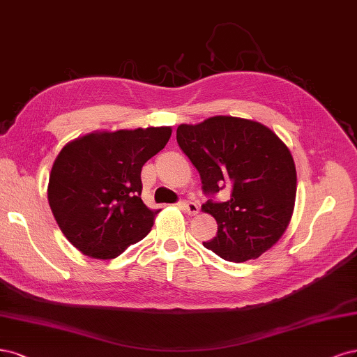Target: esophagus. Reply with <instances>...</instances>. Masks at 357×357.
<instances>
[{
    "instance_id": "esophagus-1",
    "label": "esophagus",
    "mask_w": 357,
    "mask_h": 357,
    "mask_svg": "<svg viewBox=\"0 0 357 357\" xmlns=\"http://www.w3.org/2000/svg\"><path fill=\"white\" fill-rule=\"evenodd\" d=\"M179 206L182 208V211L188 213V215H195L199 213V204L194 203V202H190V200H182L179 202Z\"/></svg>"
}]
</instances>
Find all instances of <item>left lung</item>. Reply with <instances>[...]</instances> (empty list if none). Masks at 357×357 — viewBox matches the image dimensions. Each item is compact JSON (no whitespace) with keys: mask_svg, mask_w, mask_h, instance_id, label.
Segmentation results:
<instances>
[{"mask_svg":"<svg viewBox=\"0 0 357 357\" xmlns=\"http://www.w3.org/2000/svg\"><path fill=\"white\" fill-rule=\"evenodd\" d=\"M176 141L209 195L202 209L218 224L216 237L203 246L231 262L268 250L289 225L296 194L294 158L279 136L258 121L218 116L181 124ZM225 188L229 200L213 201Z\"/></svg>","mask_w":357,"mask_h":357,"instance_id":"1","label":"left lung"}]
</instances>
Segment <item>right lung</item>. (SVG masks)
<instances>
[{"label":"right lung","mask_w":357,"mask_h":357,"mask_svg":"<svg viewBox=\"0 0 357 357\" xmlns=\"http://www.w3.org/2000/svg\"><path fill=\"white\" fill-rule=\"evenodd\" d=\"M170 135V128L99 132L63 146L52 167L49 204L82 254L117 258L151 231L158 211L141 199V172Z\"/></svg>","instance_id":"add662e5"}]
</instances>
